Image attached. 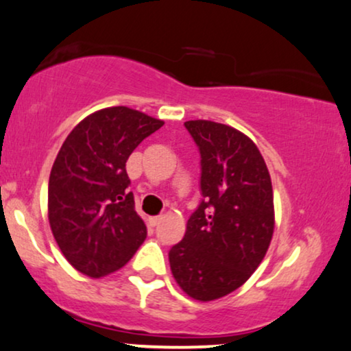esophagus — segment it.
Listing matches in <instances>:
<instances>
[{
  "label": "esophagus",
  "instance_id": "34e87169",
  "mask_svg": "<svg viewBox=\"0 0 351 351\" xmlns=\"http://www.w3.org/2000/svg\"><path fill=\"white\" fill-rule=\"evenodd\" d=\"M162 219H164V216H152V218H149V226H159L162 223Z\"/></svg>",
  "mask_w": 351,
  "mask_h": 351
}]
</instances>
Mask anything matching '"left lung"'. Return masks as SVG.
I'll return each mask as SVG.
<instances>
[{"label":"left lung","instance_id":"1","mask_svg":"<svg viewBox=\"0 0 351 351\" xmlns=\"http://www.w3.org/2000/svg\"><path fill=\"white\" fill-rule=\"evenodd\" d=\"M200 152L202 200L169 251L176 283L197 300L240 288L258 269L274 234V191L258 146L211 121H187Z\"/></svg>","mask_w":351,"mask_h":351}]
</instances>
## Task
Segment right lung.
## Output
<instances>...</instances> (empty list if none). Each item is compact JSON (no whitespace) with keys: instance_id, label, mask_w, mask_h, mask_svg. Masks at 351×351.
I'll return each instance as SVG.
<instances>
[{"instance_id":"right-lung-1","label":"right lung","mask_w":351,"mask_h":351,"mask_svg":"<svg viewBox=\"0 0 351 351\" xmlns=\"http://www.w3.org/2000/svg\"><path fill=\"white\" fill-rule=\"evenodd\" d=\"M164 121L127 106L93 112L66 136L49 176V223L79 272L100 278L124 267L146 239L125 162Z\"/></svg>"}]
</instances>
